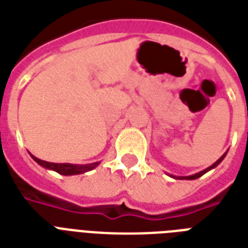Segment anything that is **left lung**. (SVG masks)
Masks as SVG:
<instances>
[{
  "label": "left lung",
  "mask_w": 248,
  "mask_h": 248,
  "mask_svg": "<svg viewBox=\"0 0 248 248\" xmlns=\"http://www.w3.org/2000/svg\"><path fill=\"white\" fill-rule=\"evenodd\" d=\"M225 155H227V153H225V155H221V157H220V158L217 159V161H216L215 163H214V165L210 166V167H207V169L203 170V171H201V172L196 173V175H192V176H180V177H175V179H180V180H194V179H198V177H201V176H202V175H204V173L207 172V171H210V170L214 169V167H216V166L219 165V163L221 162V161H223L224 157H225Z\"/></svg>",
  "instance_id": "1"
}]
</instances>
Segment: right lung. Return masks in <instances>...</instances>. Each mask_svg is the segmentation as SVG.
I'll use <instances>...</instances> for the list:
<instances>
[{"instance_id": "add662e5", "label": "right lung", "mask_w": 248, "mask_h": 248, "mask_svg": "<svg viewBox=\"0 0 248 248\" xmlns=\"http://www.w3.org/2000/svg\"><path fill=\"white\" fill-rule=\"evenodd\" d=\"M32 158L36 161L37 163H40L41 166H44L46 169L54 170L56 172L62 173V175H77V173H82L90 170H93L99 165V162L90 163V165H71V163H52L46 162L42 159L37 158L34 155H32Z\"/></svg>"}]
</instances>
